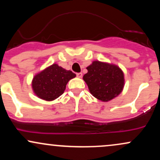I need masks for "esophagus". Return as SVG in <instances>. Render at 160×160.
<instances>
[{
	"label": "esophagus",
	"instance_id": "esophagus-1",
	"mask_svg": "<svg viewBox=\"0 0 160 160\" xmlns=\"http://www.w3.org/2000/svg\"><path fill=\"white\" fill-rule=\"evenodd\" d=\"M77 77L79 78H81L82 77V73H78V74H77Z\"/></svg>",
	"mask_w": 160,
	"mask_h": 160
}]
</instances>
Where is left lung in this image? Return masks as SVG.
I'll return each instance as SVG.
<instances>
[{"label":"left lung","mask_w":160,"mask_h":160,"mask_svg":"<svg viewBox=\"0 0 160 160\" xmlns=\"http://www.w3.org/2000/svg\"><path fill=\"white\" fill-rule=\"evenodd\" d=\"M88 72L83 80L93 96L102 102H108L122 92L124 75L117 65L95 61L86 68Z\"/></svg>","instance_id":"8db88e82"}]
</instances>
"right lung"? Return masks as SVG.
I'll list each match as a JSON object with an SVG mask.
<instances>
[{
	"label": "right lung",
	"instance_id": "add662e5",
	"mask_svg": "<svg viewBox=\"0 0 160 160\" xmlns=\"http://www.w3.org/2000/svg\"><path fill=\"white\" fill-rule=\"evenodd\" d=\"M75 77L76 74L71 71L53 64L34 76L33 90L40 98L52 101L63 94L68 82Z\"/></svg>",
	"mask_w": 160,
	"mask_h": 160
}]
</instances>
